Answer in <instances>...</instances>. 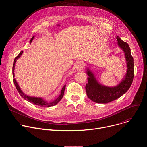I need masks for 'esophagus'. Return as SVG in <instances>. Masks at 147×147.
<instances>
[{"label": "esophagus", "mask_w": 147, "mask_h": 147, "mask_svg": "<svg viewBox=\"0 0 147 147\" xmlns=\"http://www.w3.org/2000/svg\"><path fill=\"white\" fill-rule=\"evenodd\" d=\"M84 63L83 61H78L76 65V68L77 70H81L82 69L84 68Z\"/></svg>", "instance_id": "obj_1"}]
</instances>
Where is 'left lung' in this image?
I'll return each mask as SVG.
<instances>
[{
	"label": "left lung",
	"instance_id": "obj_1",
	"mask_svg": "<svg viewBox=\"0 0 147 147\" xmlns=\"http://www.w3.org/2000/svg\"><path fill=\"white\" fill-rule=\"evenodd\" d=\"M118 45L123 50L127 61V73L119 85L113 87L102 86L98 82L93 73L88 70V83L86 86L87 95L90 99L98 103H107L113 101L126 92L130 88L134 78V60L127 43L117 36Z\"/></svg>",
	"mask_w": 147,
	"mask_h": 147
}]
</instances>
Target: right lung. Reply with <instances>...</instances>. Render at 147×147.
<instances>
[{"instance_id":"1","label":"right lung","mask_w":147,"mask_h":147,"mask_svg":"<svg viewBox=\"0 0 147 147\" xmlns=\"http://www.w3.org/2000/svg\"><path fill=\"white\" fill-rule=\"evenodd\" d=\"M34 39V36L31 38V39L30 40V43H31V42ZM23 51H22L20 52V53L18 55V56L14 59V63H13V77H14V65H15V63L16 62L17 60L20 57V56L22 55ZM13 82H14V84L15 85V87L17 89V90L18 91V93L20 94V95L22 96L24 99L28 100V102L33 103V104H35V105H36L38 106H39V107H52V106H54L55 105H56L58 102H59V101L62 99L63 96V95H64V92H65V87H66V85H65L63 86V87L62 88V90L61 91V93L60 94V95L59 96V97L55 99V100H53L52 102H46L45 100H44L40 98H35V97H31V96H28L26 95H25L22 91V90H21L20 88L19 87L18 84L16 81V80H15V78L13 79Z\"/></svg>"}]
</instances>
